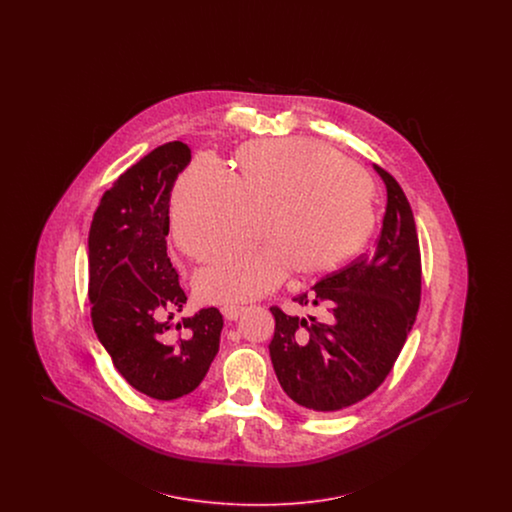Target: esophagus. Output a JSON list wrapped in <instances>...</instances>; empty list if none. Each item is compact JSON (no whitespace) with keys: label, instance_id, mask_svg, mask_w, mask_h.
<instances>
[{"label":"esophagus","instance_id":"obj_1","mask_svg":"<svg viewBox=\"0 0 512 512\" xmlns=\"http://www.w3.org/2000/svg\"><path fill=\"white\" fill-rule=\"evenodd\" d=\"M222 315L226 320H238V317L244 313V307H240V305H224L222 309Z\"/></svg>","mask_w":512,"mask_h":512}]
</instances>
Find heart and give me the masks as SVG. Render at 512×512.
Wrapping results in <instances>:
<instances>
[{"instance_id": "b5f03b06", "label": "heart", "mask_w": 512, "mask_h": 512, "mask_svg": "<svg viewBox=\"0 0 512 512\" xmlns=\"http://www.w3.org/2000/svg\"><path fill=\"white\" fill-rule=\"evenodd\" d=\"M172 236L195 261H209L255 238L267 245L203 268L195 292L207 303L249 301L290 272L317 276L340 267L376 222L365 172L309 138L249 142L234 172L199 155L180 174L171 203Z\"/></svg>"}]
</instances>
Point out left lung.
<instances>
[{"label": "left lung", "mask_w": 512, "mask_h": 512, "mask_svg": "<svg viewBox=\"0 0 512 512\" xmlns=\"http://www.w3.org/2000/svg\"><path fill=\"white\" fill-rule=\"evenodd\" d=\"M388 203L372 253L324 276L293 297L318 317L270 307L268 345L286 395L311 413H334L363 401L390 374L420 305V247L413 211L397 180L374 165Z\"/></svg>", "instance_id": "1"}]
</instances>
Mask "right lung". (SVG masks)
Masks as SVG:
<instances>
[{
    "label": "right lung",
    "mask_w": 512,
    "mask_h": 512,
    "mask_svg": "<svg viewBox=\"0 0 512 512\" xmlns=\"http://www.w3.org/2000/svg\"><path fill=\"white\" fill-rule=\"evenodd\" d=\"M190 161L192 149L182 142L155 147L103 194L88 236L98 340L122 378L159 401L203 382L224 324L215 307L172 320L188 297L167 255L169 203Z\"/></svg>",
    "instance_id": "1"
}]
</instances>
